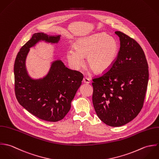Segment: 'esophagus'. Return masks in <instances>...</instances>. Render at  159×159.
<instances>
[{"instance_id":"obj_1","label":"esophagus","mask_w":159,"mask_h":159,"mask_svg":"<svg viewBox=\"0 0 159 159\" xmlns=\"http://www.w3.org/2000/svg\"><path fill=\"white\" fill-rule=\"evenodd\" d=\"M83 81H84V82L85 83V84H90V80L89 79V78H87V77H84V79H83Z\"/></svg>"}]
</instances>
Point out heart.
<instances>
[{
  "instance_id": "b5f03b06",
  "label": "heart",
  "mask_w": 159,
  "mask_h": 159,
  "mask_svg": "<svg viewBox=\"0 0 159 159\" xmlns=\"http://www.w3.org/2000/svg\"><path fill=\"white\" fill-rule=\"evenodd\" d=\"M119 52L117 42L106 34L98 33L80 38L74 44V49L66 52L70 66L78 70L84 66V58L96 74H102L112 67Z\"/></svg>"
}]
</instances>
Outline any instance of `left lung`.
<instances>
[{
    "mask_svg": "<svg viewBox=\"0 0 159 159\" xmlns=\"http://www.w3.org/2000/svg\"><path fill=\"white\" fill-rule=\"evenodd\" d=\"M120 47L111 69L93 79V104L98 117L111 127H120L141 111L149 80L148 64L139 43L116 31Z\"/></svg>",
    "mask_w": 159,
    "mask_h": 159,
    "instance_id": "obj_1",
    "label": "left lung"
}]
</instances>
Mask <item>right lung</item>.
<instances>
[{"label": "right lung", "mask_w": 159, "mask_h": 159, "mask_svg": "<svg viewBox=\"0 0 159 159\" xmlns=\"http://www.w3.org/2000/svg\"><path fill=\"white\" fill-rule=\"evenodd\" d=\"M60 37L43 32L34 34L21 48L14 64L15 91L18 102L32 115L48 122L61 120L68 113L84 76L57 60L52 63L45 76L34 79L28 74L26 60L30 48L36 43L41 41L57 43Z\"/></svg>", "instance_id": "obj_1"}]
</instances>
